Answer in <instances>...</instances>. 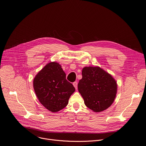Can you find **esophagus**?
<instances>
[{
    "mask_svg": "<svg viewBox=\"0 0 146 146\" xmlns=\"http://www.w3.org/2000/svg\"><path fill=\"white\" fill-rule=\"evenodd\" d=\"M73 85L74 86L75 88L76 89L77 88H78V82H74L73 83Z\"/></svg>",
    "mask_w": 146,
    "mask_h": 146,
    "instance_id": "34e87169",
    "label": "esophagus"
}]
</instances>
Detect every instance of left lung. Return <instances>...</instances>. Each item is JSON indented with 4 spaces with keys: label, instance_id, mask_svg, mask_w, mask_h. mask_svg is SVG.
I'll return each mask as SVG.
<instances>
[{
    "label": "left lung",
    "instance_id": "1",
    "mask_svg": "<svg viewBox=\"0 0 146 146\" xmlns=\"http://www.w3.org/2000/svg\"><path fill=\"white\" fill-rule=\"evenodd\" d=\"M78 84L85 105L95 112L102 111L113 104L117 83L111 75L99 66H86Z\"/></svg>",
    "mask_w": 146,
    "mask_h": 146
}]
</instances>
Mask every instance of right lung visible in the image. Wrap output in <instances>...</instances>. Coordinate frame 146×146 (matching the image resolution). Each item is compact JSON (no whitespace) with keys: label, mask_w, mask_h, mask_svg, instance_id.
<instances>
[{"label":"right lung","mask_w":146,"mask_h":146,"mask_svg":"<svg viewBox=\"0 0 146 146\" xmlns=\"http://www.w3.org/2000/svg\"><path fill=\"white\" fill-rule=\"evenodd\" d=\"M33 88L40 102L52 112L64 108L75 91L73 85L66 80L61 65L56 62L47 64L39 71L34 78Z\"/></svg>","instance_id":"1"}]
</instances>
